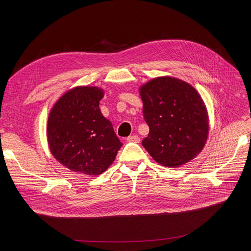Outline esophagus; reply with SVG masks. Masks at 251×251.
<instances>
[{"label": "esophagus", "instance_id": "1", "mask_svg": "<svg viewBox=\"0 0 251 251\" xmlns=\"http://www.w3.org/2000/svg\"><path fill=\"white\" fill-rule=\"evenodd\" d=\"M127 141L129 142H135V143H139L140 142V138L137 135H131L127 138Z\"/></svg>", "mask_w": 251, "mask_h": 251}]
</instances>
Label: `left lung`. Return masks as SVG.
Masks as SVG:
<instances>
[{"instance_id":"left-lung-1","label":"left lung","mask_w":251,"mask_h":251,"mask_svg":"<svg viewBox=\"0 0 251 251\" xmlns=\"http://www.w3.org/2000/svg\"><path fill=\"white\" fill-rule=\"evenodd\" d=\"M143 117L150 127L142 146L152 159L169 168L193 160L205 146L208 115L196 89L181 79L162 76L139 87Z\"/></svg>"}]
</instances>
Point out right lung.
Wrapping results in <instances>:
<instances>
[{
    "mask_svg": "<svg viewBox=\"0 0 251 251\" xmlns=\"http://www.w3.org/2000/svg\"><path fill=\"white\" fill-rule=\"evenodd\" d=\"M103 89L76 86L51 108L47 124L50 151L55 159L82 175L98 176L115 161L120 142L100 109Z\"/></svg>",
    "mask_w": 251,
    "mask_h": 251,
    "instance_id": "add662e5",
    "label": "right lung"
}]
</instances>
